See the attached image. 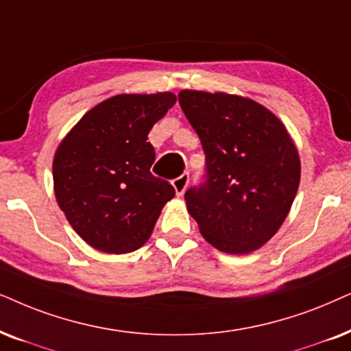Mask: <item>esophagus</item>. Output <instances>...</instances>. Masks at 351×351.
<instances>
[{
    "mask_svg": "<svg viewBox=\"0 0 351 351\" xmlns=\"http://www.w3.org/2000/svg\"><path fill=\"white\" fill-rule=\"evenodd\" d=\"M189 179H190L189 174L185 172V174H182V176L177 177V179L172 180V186H174L177 197H182V195L185 193L186 186H189Z\"/></svg>",
    "mask_w": 351,
    "mask_h": 351,
    "instance_id": "esophagus-1",
    "label": "esophagus"
}]
</instances>
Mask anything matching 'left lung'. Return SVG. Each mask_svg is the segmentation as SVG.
Returning <instances> with one entry per match:
<instances>
[{"mask_svg":"<svg viewBox=\"0 0 351 351\" xmlns=\"http://www.w3.org/2000/svg\"><path fill=\"white\" fill-rule=\"evenodd\" d=\"M182 111L206 154V180L185 193L208 243L256 252L284 224L300 185L298 149L279 117L253 99L182 90Z\"/></svg>","mask_w":351,"mask_h":351,"instance_id":"obj_1","label":"left lung"}]
</instances>
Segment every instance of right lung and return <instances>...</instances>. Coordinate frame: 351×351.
<instances>
[{
    "label": "right lung",
    "mask_w": 351,
    "mask_h": 351,
    "mask_svg": "<svg viewBox=\"0 0 351 351\" xmlns=\"http://www.w3.org/2000/svg\"><path fill=\"white\" fill-rule=\"evenodd\" d=\"M171 92L104 99L72 127L54 153L56 202L77 234L103 253L143 247L161 209L174 198L154 177L148 134L176 104Z\"/></svg>",
    "instance_id": "obj_1"
}]
</instances>
